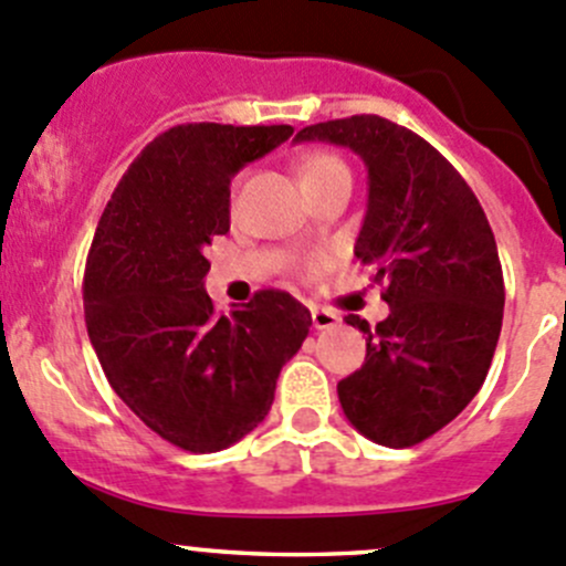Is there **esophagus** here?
<instances>
[{"label":"esophagus","mask_w":566,"mask_h":566,"mask_svg":"<svg viewBox=\"0 0 566 566\" xmlns=\"http://www.w3.org/2000/svg\"><path fill=\"white\" fill-rule=\"evenodd\" d=\"M339 323V317L328 310H312V326L317 332H326V328H334Z\"/></svg>","instance_id":"obj_1"}]
</instances>
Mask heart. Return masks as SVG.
<instances>
[{
    "mask_svg": "<svg viewBox=\"0 0 566 566\" xmlns=\"http://www.w3.org/2000/svg\"><path fill=\"white\" fill-rule=\"evenodd\" d=\"M337 174H348V166L337 155H332V151H312V155L301 160V182H304V188H312V185L337 177ZM301 271L312 273L315 271V262H301Z\"/></svg>",
    "mask_w": 566,
    "mask_h": 566,
    "instance_id": "1",
    "label": "heart"
}]
</instances>
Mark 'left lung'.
Segmentation results:
<instances>
[{"label": "left lung", "mask_w": 566, "mask_h": 566, "mask_svg": "<svg viewBox=\"0 0 566 566\" xmlns=\"http://www.w3.org/2000/svg\"><path fill=\"white\" fill-rule=\"evenodd\" d=\"M367 166V212L354 254L376 271L389 315L367 334L365 365L337 384L345 417L387 448L448 426L484 384L503 323L495 234L462 174L420 135L381 115L304 126Z\"/></svg>", "instance_id": "8db88e82"}]
</instances>
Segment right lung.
Listing matches in <instances>:
<instances>
[{
	"label": "right lung",
	"mask_w": 566,
	"mask_h": 566,
	"mask_svg": "<svg viewBox=\"0 0 566 566\" xmlns=\"http://www.w3.org/2000/svg\"><path fill=\"white\" fill-rule=\"evenodd\" d=\"M290 135L287 124L171 126L98 218L82 282L87 337L115 395L182 451L216 453L254 431L310 334V310L282 290L229 315L205 293V251L229 232V182Z\"/></svg>",
	"instance_id": "right-lung-1"
}]
</instances>
